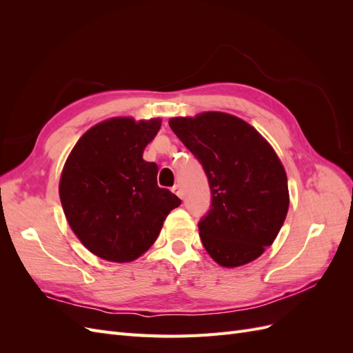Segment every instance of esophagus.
I'll return each instance as SVG.
<instances>
[{"label": "esophagus", "mask_w": 353, "mask_h": 353, "mask_svg": "<svg viewBox=\"0 0 353 353\" xmlns=\"http://www.w3.org/2000/svg\"><path fill=\"white\" fill-rule=\"evenodd\" d=\"M172 193L176 194L179 199L183 197V191H181V187H179V185H174V187H172Z\"/></svg>", "instance_id": "obj_1"}]
</instances>
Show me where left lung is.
<instances>
[{
    "label": "left lung",
    "mask_w": 353,
    "mask_h": 353,
    "mask_svg": "<svg viewBox=\"0 0 353 353\" xmlns=\"http://www.w3.org/2000/svg\"><path fill=\"white\" fill-rule=\"evenodd\" d=\"M169 126L208 175L212 206L199 223L210 258L223 268L249 263L274 243L287 216V175L272 145L240 117L203 112Z\"/></svg>",
    "instance_id": "obj_1"
}]
</instances>
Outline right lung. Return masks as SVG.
Instances as JSON below:
<instances>
[{
  "instance_id": "right-lung-1",
  "label": "right lung",
  "mask_w": 353,
  "mask_h": 353,
  "mask_svg": "<svg viewBox=\"0 0 353 353\" xmlns=\"http://www.w3.org/2000/svg\"><path fill=\"white\" fill-rule=\"evenodd\" d=\"M162 119H105L85 132L69 153L59 184L72 231L91 253L132 262L152 248L181 200L157 185V165L143 159Z\"/></svg>"
}]
</instances>
